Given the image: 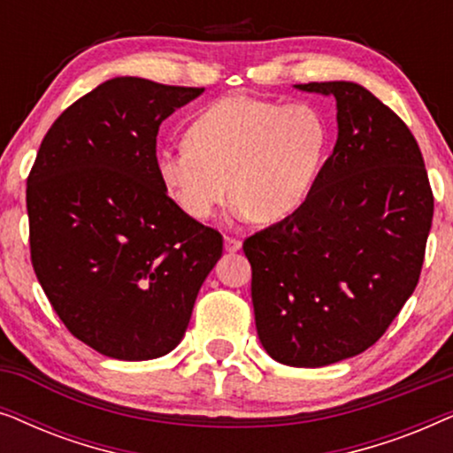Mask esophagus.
I'll list each match as a JSON object with an SVG mask.
<instances>
[{"label":"esophagus","mask_w":453,"mask_h":453,"mask_svg":"<svg viewBox=\"0 0 453 453\" xmlns=\"http://www.w3.org/2000/svg\"><path fill=\"white\" fill-rule=\"evenodd\" d=\"M241 247H243V243H241V239H234V237H225V250L228 253H234L239 251Z\"/></svg>","instance_id":"obj_1"}]
</instances>
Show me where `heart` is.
<instances>
[{
    "label": "heart",
    "instance_id": "heart-1",
    "mask_svg": "<svg viewBox=\"0 0 453 453\" xmlns=\"http://www.w3.org/2000/svg\"><path fill=\"white\" fill-rule=\"evenodd\" d=\"M185 138L157 158L160 181L183 212L206 220L231 189L237 219L274 225L307 202L330 132L309 104L226 96L202 111Z\"/></svg>",
    "mask_w": 453,
    "mask_h": 453
}]
</instances>
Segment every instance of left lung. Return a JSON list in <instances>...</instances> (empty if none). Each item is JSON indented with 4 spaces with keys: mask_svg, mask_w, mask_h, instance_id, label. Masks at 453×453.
<instances>
[{
    "mask_svg": "<svg viewBox=\"0 0 453 453\" xmlns=\"http://www.w3.org/2000/svg\"><path fill=\"white\" fill-rule=\"evenodd\" d=\"M295 88L336 98V146L307 202L243 251L259 342L278 363L313 369L373 346L414 293L433 194L411 129L365 86Z\"/></svg>",
    "mask_w": 453,
    "mask_h": 453,
    "instance_id": "8db88e82",
    "label": "left lung"
}]
</instances>
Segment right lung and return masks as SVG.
Segmentation results:
<instances>
[{
	"label": "right lung",
	"mask_w": 453,
	"mask_h": 453,
	"mask_svg": "<svg viewBox=\"0 0 453 453\" xmlns=\"http://www.w3.org/2000/svg\"><path fill=\"white\" fill-rule=\"evenodd\" d=\"M203 88L119 76L49 129L27 181L30 257L67 330L119 361H150L181 342L219 231L166 196L157 135Z\"/></svg>",
	"instance_id": "right-lung-1"
}]
</instances>
